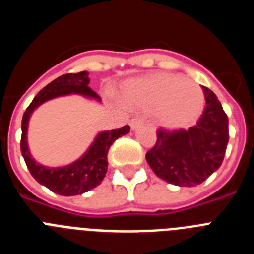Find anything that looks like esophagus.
Segmentation results:
<instances>
[{
  "instance_id": "esophagus-1",
  "label": "esophagus",
  "mask_w": 254,
  "mask_h": 254,
  "mask_svg": "<svg viewBox=\"0 0 254 254\" xmlns=\"http://www.w3.org/2000/svg\"><path fill=\"white\" fill-rule=\"evenodd\" d=\"M142 120L141 118H132L131 121H129V126H131V129L132 131H134V129H137L138 127H140L141 125H142Z\"/></svg>"
}]
</instances>
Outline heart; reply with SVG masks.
I'll return each instance as SVG.
<instances>
[{"label": "heart", "mask_w": 254, "mask_h": 254, "mask_svg": "<svg viewBox=\"0 0 254 254\" xmlns=\"http://www.w3.org/2000/svg\"><path fill=\"white\" fill-rule=\"evenodd\" d=\"M121 100L141 111H155L167 128H183L201 116L205 104L202 89L190 78L154 73L132 78L121 87Z\"/></svg>", "instance_id": "b5f03b06"}]
</instances>
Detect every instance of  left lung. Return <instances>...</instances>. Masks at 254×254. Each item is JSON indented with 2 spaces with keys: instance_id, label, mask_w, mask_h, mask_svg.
<instances>
[{
  "instance_id": "1",
  "label": "left lung",
  "mask_w": 254,
  "mask_h": 254,
  "mask_svg": "<svg viewBox=\"0 0 254 254\" xmlns=\"http://www.w3.org/2000/svg\"><path fill=\"white\" fill-rule=\"evenodd\" d=\"M206 108L196 126L174 132L158 131L146 161L163 181L179 186L201 185L220 168L229 141V121L221 103L202 86Z\"/></svg>"
}]
</instances>
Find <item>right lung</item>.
<instances>
[{
  "label": "right lung",
  "instance_id": "1",
  "mask_svg": "<svg viewBox=\"0 0 254 254\" xmlns=\"http://www.w3.org/2000/svg\"><path fill=\"white\" fill-rule=\"evenodd\" d=\"M89 82L90 78L87 71L60 76L35 95L22 116L20 149L26 167L38 183L61 196L82 194L99 186L107 174V155L109 147L117 138L129 132V126H125L120 129L99 132L90 143V146L77 160L64 167H46L31 156L28 145V128L31 114L43 103L60 96L81 95L86 99L100 103L102 99L89 87Z\"/></svg>",
  "mask_w": 254,
  "mask_h": 254
}]
</instances>
